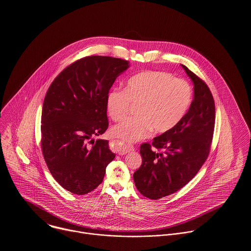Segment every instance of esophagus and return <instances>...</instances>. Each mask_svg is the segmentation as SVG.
<instances>
[{
	"label": "esophagus",
	"instance_id": "34e87169",
	"mask_svg": "<svg viewBox=\"0 0 251 251\" xmlns=\"http://www.w3.org/2000/svg\"><path fill=\"white\" fill-rule=\"evenodd\" d=\"M112 144H113V146L117 149L119 155H125V154H127V153L132 152V151L135 150V147H134V146L125 145V144H122V143L117 142V141H112Z\"/></svg>",
	"mask_w": 251,
	"mask_h": 251
}]
</instances>
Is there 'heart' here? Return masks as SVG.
I'll return each mask as SVG.
<instances>
[{
    "instance_id": "1",
    "label": "heart",
    "mask_w": 251,
    "mask_h": 251,
    "mask_svg": "<svg viewBox=\"0 0 251 251\" xmlns=\"http://www.w3.org/2000/svg\"><path fill=\"white\" fill-rule=\"evenodd\" d=\"M194 100L193 86L174 75L146 70L132 76L124 90L113 89L106 107L113 121L123 120L130 106H138L136 118L127 119L111 130L114 139L133 143L151 133L165 134L174 129L186 116Z\"/></svg>"
}]
</instances>
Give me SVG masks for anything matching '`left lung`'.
Here are the masks:
<instances>
[{
	"label": "left lung",
	"mask_w": 251,
	"mask_h": 251,
	"mask_svg": "<svg viewBox=\"0 0 251 251\" xmlns=\"http://www.w3.org/2000/svg\"><path fill=\"white\" fill-rule=\"evenodd\" d=\"M195 84V99L171 131L139 147L142 164L134 173L139 193L150 199L172 195L186 186L206 162L215 130V101L206 83L182 65Z\"/></svg>",
	"instance_id": "8db88e82"
}]
</instances>
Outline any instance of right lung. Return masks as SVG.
Wrapping results in <instances>:
<instances>
[{
  "label": "right lung",
  "instance_id": "right-lung-1",
  "mask_svg": "<svg viewBox=\"0 0 251 251\" xmlns=\"http://www.w3.org/2000/svg\"><path fill=\"white\" fill-rule=\"evenodd\" d=\"M128 67L122 58L84 56L65 67L47 90L41 150L56 182L72 194L86 195L96 189L115 158L108 140L92 138L108 129L107 96Z\"/></svg>",
  "mask_w": 251,
  "mask_h": 251
}]
</instances>
